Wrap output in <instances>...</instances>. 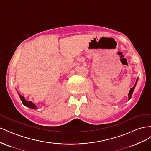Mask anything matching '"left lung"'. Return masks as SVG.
<instances>
[{
    "mask_svg": "<svg viewBox=\"0 0 151 151\" xmlns=\"http://www.w3.org/2000/svg\"><path fill=\"white\" fill-rule=\"evenodd\" d=\"M137 81H138V78L137 79L136 83H135V84L133 88H131V89H130V91H129V99H130V98H131V97H132V94H133L134 90V89H135V86H136V84H137Z\"/></svg>",
    "mask_w": 151,
    "mask_h": 151,
    "instance_id": "8db88e82",
    "label": "left lung"
}]
</instances>
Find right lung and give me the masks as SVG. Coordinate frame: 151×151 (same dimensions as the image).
<instances>
[{"mask_svg": "<svg viewBox=\"0 0 151 151\" xmlns=\"http://www.w3.org/2000/svg\"><path fill=\"white\" fill-rule=\"evenodd\" d=\"M18 94H19V97H20V99L21 100V101L22 103V104H23L24 106L28 107V108H30L31 109H38L37 107H36V105L33 103L31 102L30 101H26V100L25 99L24 97L23 96L21 95L19 93H18Z\"/></svg>", "mask_w": 151, "mask_h": 151, "instance_id": "right-lung-1", "label": "right lung"}]
</instances>
